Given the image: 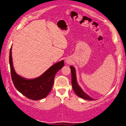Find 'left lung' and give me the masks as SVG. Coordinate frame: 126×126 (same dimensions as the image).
<instances>
[{
	"instance_id": "1",
	"label": "left lung",
	"mask_w": 126,
	"mask_h": 126,
	"mask_svg": "<svg viewBox=\"0 0 126 126\" xmlns=\"http://www.w3.org/2000/svg\"><path fill=\"white\" fill-rule=\"evenodd\" d=\"M71 83L72 88L76 94L79 97H80L84 99H86L88 100H94L93 98H91L89 95L86 94L84 91H83L80 87L78 85L77 82V79H76V70L75 68L71 66Z\"/></svg>"
}]
</instances>
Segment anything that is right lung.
I'll list each match as a JSON object with an SVG mask.
<instances>
[{"mask_svg":"<svg viewBox=\"0 0 126 126\" xmlns=\"http://www.w3.org/2000/svg\"><path fill=\"white\" fill-rule=\"evenodd\" d=\"M11 49L12 46L9 52V64L11 79L15 88L30 99L38 100L47 97L52 89L55 75L64 66L63 60L51 66L39 77L28 79L21 77L15 72L13 64Z\"/></svg>","mask_w":126,"mask_h":126,"instance_id":"add662e5","label":"right lung"}]
</instances>
